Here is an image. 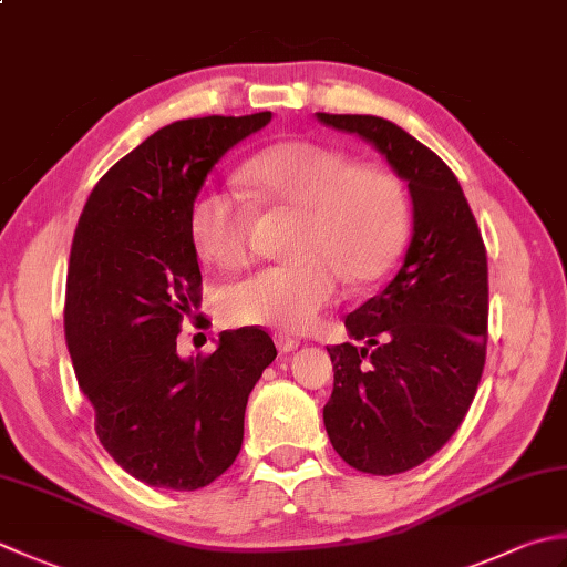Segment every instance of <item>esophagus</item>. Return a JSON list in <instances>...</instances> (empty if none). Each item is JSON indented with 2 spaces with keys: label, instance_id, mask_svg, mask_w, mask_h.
<instances>
[{
  "label": "esophagus",
  "instance_id": "obj_1",
  "mask_svg": "<svg viewBox=\"0 0 567 567\" xmlns=\"http://www.w3.org/2000/svg\"><path fill=\"white\" fill-rule=\"evenodd\" d=\"M275 343L282 353H290V351L299 349V339H295L290 334H282V331H277V334H275Z\"/></svg>",
  "mask_w": 567,
  "mask_h": 567
}]
</instances>
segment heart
<instances>
[{
	"mask_svg": "<svg viewBox=\"0 0 567 567\" xmlns=\"http://www.w3.org/2000/svg\"><path fill=\"white\" fill-rule=\"evenodd\" d=\"M255 204L299 210L295 255L218 295L230 324L307 331L337 302L341 280L373 282L401 258L410 208L401 182L381 164L312 140L272 144L243 166ZM252 206L224 188L198 192L188 210L194 248L218 268L248 260Z\"/></svg>",
	"mask_w": 567,
	"mask_h": 567,
	"instance_id": "heart-1",
	"label": "heart"
}]
</instances>
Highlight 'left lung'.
<instances>
[{
	"label": "left lung",
	"mask_w": 567,
	"mask_h": 567,
	"mask_svg": "<svg viewBox=\"0 0 567 567\" xmlns=\"http://www.w3.org/2000/svg\"><path fill=\"white\" fill-rule=\"evenodd\" d=\"M317 120L373 144L413 198L403 268L343 319L363 347H327L331 447L359 472L401 474L445 445L474 401L489 321L486 248L457 176L423 142L375 115Z\"/></svg>",
	"instance_id": "1"
}]
</instances>
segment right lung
I'll return each instance as SVG.
<instances>
[{
    "label": "right lung",
    "mask_w": 567,
    "mask_h": 567,
    "mask_svg": "<svg viewBox=\"0 0 567 567\" xmlns=\"http://www.w3.org/2000/svg\"><path fill=\"white\" fill-rule=\"evenodd\" d=\"M272 113L172 122L110 166L75 226L63 327L95 432L122 470L159 489L218 480L243 445L252 385L277 349L262 329L224 331L179 359L184 315L202 302L188 210L224 154Z\"/></svg>",
    "instance_id": "right-lung-1"
}]
</instances>
